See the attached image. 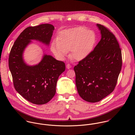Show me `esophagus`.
I'll return each mask as SVG.
<instances>
[{
  "instance_id": "esophagus-1",
  "label": "esophagus",
  "mask_w": 135,
  "mask_h": 135,
  "mask_svg": "<svg viewBox=\"0 0 135 135\" xmlns=\"http://www.w3.org/2000/svg\"><path fill=\"white\" fill-rule=\"evenodd\" d=\"M66 68H67V69H70V68H72V65L70 64H69V63H68V64H66Z\"/></svg>"
}]
</instances>
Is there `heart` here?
<instances>
[{
  "label": "heart",
  "instance_id": "1",
  "mask_svg": "<svg viewBox=\"0 0 135 135\" xmlns=\"http://www.w3.org/2000/svg\"><path fill=\"white\" fill-rule=\"evenodd\" d=\"M96 41V35L93 31L77 27L60 32L57 40L52 42L50 49L59 60H63L71 51V57L80 61L91 53Z\"/></svg>",
  "mask_w": 135,
  "mask_h": 135
}]
</instances>
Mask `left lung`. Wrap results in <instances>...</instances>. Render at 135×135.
<instances>
[{
	"label": "left lung",
	"instance_id": "obj_1",
	"mask_svg": "<svg viewBox=\"0 0 135 135\" xmlns=\"http://www.w3.org/2000/svg\"><path fill=\"white\" fill-rule=\"evenodd\" d=\"M101 38L94 49L74 70L79 95L89 102H99L115 89L122 65V51L115 35L97 24Z\"/></svg>",
	"mask_w": 135,
	"mask_h": 135
}]
</instances>
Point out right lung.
<instances>
[{
    "label": "right lung",
    "instance_id": "add662e5",
    "mask_svg": "<svg viewBox=\"0 0 135 135\" xmlns=\"http://www.w3.org/2000/svg\"><path fill=\"white\" fill-rule=\"evenodd\" d=\"M54 29L50 24L27 27L15 41L9 54V68L15 88L33 104H46L54 97L58 77L65 71V65L62 61L45 55L38 64L29 66L23 59V53L32 39L48 45Z\"/></svg>",
    "mask_w": 135,
    "mask_h": 135
}]
</instances>
